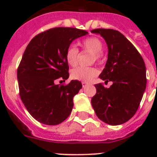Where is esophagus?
Returning <instances> with one entry per match:
<instances>
[{
	"label": "esophagus",
	"instance_id": "obj_1",
	"mask_svg": "<svg viewBox=\"0 0 157 157\" xmlns=\"http://www.w3.org/2000/svg\"><path fill=\"white\" fill-rule=\"evenodd\" d=\"M86 85H88V83H86V82H84V81L82 82V86H83V87H85Z\"/></svg>",
	"mask_w": 157,
	"mask_h": 157
}]
</instances>
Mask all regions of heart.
Segmentation results:
<instances>
[{
	"label": "heart",
	"instance_id": "obj_1",
	"mask_svg": "<svg viewBox=\"0 0 157 157\" xmlns=\"http://www.w3.org/2000/svg\"><path fill=\"white\" fill-rule=\"evenodd\" d=\"M80 45L83 51L90 52L93 54V61L100 62L102 61V50L103 43L97 37H89L80 42ZM66 60L71 66L77 65L78 61L79 50L77 47L71 45L67 47L65 53ZM98 74V71L93 67H77L71 71V77L74 80L89 81Z\"/></svg>",
	"mask_w": 157,
	"mask_h": 157
}]
</instances>
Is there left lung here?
<instances>
[{
    "mask_svg": "<svg viewBox=\"0 0 157 157\" xmlns=\"http://www.w3.org/2000/svg\"><path fill=\"white\" fill-rule=\"evenodd\" d=\"M108 45V60L99 78L102 83L95 85L96 93L91 99L98 118L110 125H118L131 119L137 112L146 89V66L138 51L120 32L96 29Z\"/></svg>",
    "mask_w": 157,
    "mask_h": 157,
    "instance_id": "obj_1",
    "label": "left lung"
}]
</instances>
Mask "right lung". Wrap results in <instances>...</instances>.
<instances>
[{
  "instance_id": "right-lung-1",
  "label": "right lung",
  "mask_w": 157,
  "mask_h": 157,
  "mask_svg": "<svg viewBox=\"0 0 157 157\" xmlns=\"http://www.w3.org/2000/svg\"><path fill=\"white\" fill-rule=\"evenodd\" d=\"M87 33L77 28H52L36 35L28 44L17 68L19 90L26 109L39 122L56 125L71 114L81 83L75 80L55 84V81L68 78L66 50L74 39Z\"/></svg>"
}]
</instances>
